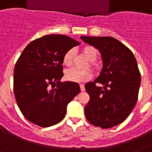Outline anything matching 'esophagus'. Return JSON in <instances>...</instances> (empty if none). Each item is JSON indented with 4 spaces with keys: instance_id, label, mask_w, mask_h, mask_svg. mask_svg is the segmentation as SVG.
I'll return each instance as SVG.
<instances>
[{
    "instance_id": "34e87169",
    "label": "esophagus",
    "mask_w": 152,
    "mask_h": 152,
    "mask_svg": "<svg viewBox=\"0 0 152 152\" xmlns=\"http://www.w3.org/2000/svg\"><path fill=\"white\" fill-rule=\"evenodd\" d=\"M80 90H81V91H85V90H86V89H85V86H84V85H82V84H80Z\"/></svg>"
}]
</instances>
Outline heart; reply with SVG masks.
<instances>
[{"instance_id": "b5f03b06", "label": "heart", "mask_w": 152, "mask_h": 152, "mask_svg": "<svg viewBox=\"0 0 152 152\" xmlns=\"http://www.w3.org/2000/svg\"><path fill=\"white\" fill-rule=\"evenodd\" d=\"M81 53L86 59L89 62V66L94 67V63L98 57V51L92 45H86L81 49ZM74 58V50H69L64 53L63 57V64L66 66H70L72 64ZM92 78V73L89 70L80 71L76 68L66 70L64 73V79L71 82H84Z\"/></svg>"}]
</instances>
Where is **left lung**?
I'll use <instances>...</instances> for the list:
<instances>
[{
    "mask_svg": "<svg viewBox=\"0 0 152 152\" xmlns=\"http://www.w3.org/2000/svg\"><path fill=\"white\" fill-rule=\"evenodd\" d=\"M80 39L99 50L103 65L99 77L86 84L90 98L85 107L86 119L97 127H114L126 120L137 101L141 74L137 60L114 37L82 36Z\"/></svg>",
    "mask_w": 152,
    "mask_h": 152,
    "instance_id": "obj_1",
    "label": "left lung"
}]
</instances>
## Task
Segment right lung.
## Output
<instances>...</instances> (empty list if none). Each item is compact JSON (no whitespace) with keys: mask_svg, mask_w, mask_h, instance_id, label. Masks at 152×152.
<instances>
[{"mask_svg":"<svg viewBox=\"0 0 152 152\" xmlns=\"http://www.w3.org/2000/svg\"><path fill=\"white\" fill-rule=\"evenodd\" d=\"M80 44L64 35H47L23 50L15 66L14 92L18 107L30 122L45 128L64 118L67 104L80 89L78 83L60 81L63 57ZM55 83L56 88L53 87Z\"/></svg>","mask_w":152,"mask_h":152,"instance_id":"obj_1","label":"right lung"}]
</instances>
